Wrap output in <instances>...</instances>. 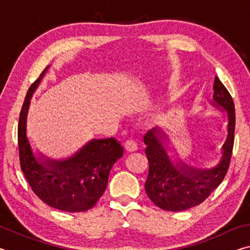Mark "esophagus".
<instances>
[{"instance_id":"34e87169","label":"esophagus","mask_w":250,"mask_h":250,"mask_svg":"<svg viewBox=\"0 0 250 250\" xmlns=\"http://www.w3.org/2000/svg\"><path fill=\"white\" fill-rule=\"evenodd\" d=\"M125 149L129 152L137 151L138 150L137 142H135V140H133V139H128V140L125 142Z\"/></svg>"}]
</instances>
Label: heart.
<instances>
[{"label": "heart", "instance_id": "heart-1", "mask_svg": "<svg viewBox=\"0 0 250 250\" xmlns=\"http://www.w3.org/2000/svg\"><path fill=\"white\" fill-rule=\"evenodd\" d=\"M176 104H177L176 99H174V98L170 99V101H168V104L166 108V112H164V115H168V113L174 112L176 109Z\"/></svg>", "mask_w": 250, "mask_h": 250}]
</instances>
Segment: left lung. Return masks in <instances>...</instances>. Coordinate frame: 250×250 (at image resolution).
Masks as SVG:
<instances>
[{"label": "left lung", "instance_id": "obj_1", "mask_svg": "<svg viewBox=\"0 0 250 250\" xmlns=\"http://www.w3.org/2000/svg\"><path fill=\"white\" fill-rule=\"evenodd\" d=\"M213 89L210 104L227 113V135L221 149V159L214 167H191L170 155L174 153V147L170 146L168 135L156 126L147 131L143 138L149 160L146 192L160 208L180 211L201 204L226 175L234 146L235 105L229 92L217 77Z\"/></svg>", "mask_w": 250, "mask_h": 250}]
</instances>
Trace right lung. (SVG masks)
<instances>
[{
    "label": "right lung",
    "instance_id": "right-lung-1",
    "mask_svg": "<svg viewBox=\"0 0 250 250\" xmlns=\"http://www.w3.org/2000/svg\"><path fill=\"white\" fill-rule=\"evenodd\" d=\"M32 83L25 97L19 120L21 167L33 192L50 207L64 211H84L96 205L108 184L109 173L124 155V147L115 138L91 139L73 155L52 159L35 154L27 137V117L31 99L47 73Z\"/></svg>",
    "mask_w": 250,
    "mask_h": 250
}]
</instances>
